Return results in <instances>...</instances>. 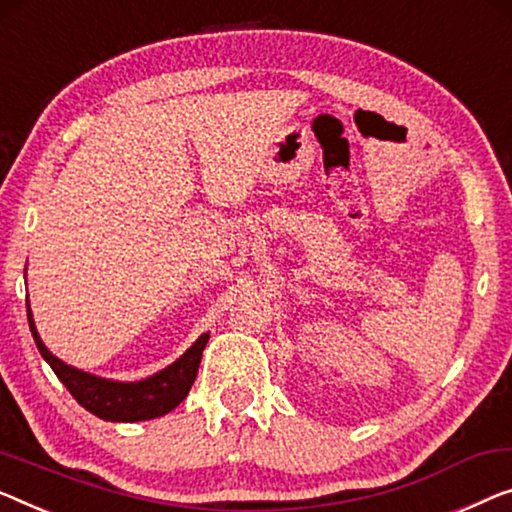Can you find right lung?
I'll use <instances>...</instances> for the list:
<instances>
[{
	"label": "right lung",
	"instance_id": "obj_1",
	"mask_svg": "<svg viewBox=\"0 0 512 512\" xmlns=\"http://www.w3.org/2000/svg\"><path fill=\"white\" fill-rule=\"evenodd\" d=\"M27 321L41 355L46 358L48 365L53 367L57 379L66 385V390L76 397V402L80 406H85V409L94 413V416L113 422L150 420L173 411L175 406L189 395L191 385L196 381L198 365H201L203 348L207 344V339H210V332H205V335L196 339V344L191 346L180 360L166 367L164 372L150 376V379L136 383H117L80 372V369H73L66 365V362L55 358V355L46 348V344L41 342L39 332L34 328L29 302Z\"/></svg>",
	"mask_w": 512,
	"mask_h": 512
}]
</instances>
